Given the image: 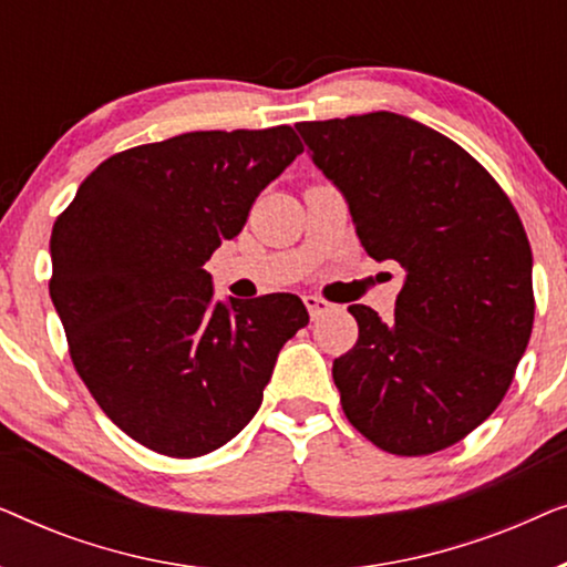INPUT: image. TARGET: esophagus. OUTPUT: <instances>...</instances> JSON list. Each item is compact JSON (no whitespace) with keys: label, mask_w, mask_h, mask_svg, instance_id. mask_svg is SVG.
I'll list each match as a JSON object with an SVG mask.
<instances>
[{"label":"esophagus","mask_w":567,"mask_h":567,"mask_svg":"<svg viewBox=\"0 0 567 567\" xmlns=\"http://www.w3.org/2000/svg\"><path fill=\"white\" fill-rule=\"evenodd\" d=\"M305 305L309 309V315H312V320H317V317L324 315V312H330V307H332L330 301H324L320 297H312V293H309V297H305Z\"/></svg>","instance_id":"esophagus-1"}]
</instances>
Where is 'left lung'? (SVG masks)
I'll use <instances>...</instances> for the list:
<instances>
[{"mask_svg":"<svg viewBox=\"0 0 567 567\" xmlns=\"http://www.w3.org/2000/svg\"><path fill=\"white\" fill-rule=\"evenodd\" d=\"M371 258L400 262L394 317L353 305L359 340L332 363L355 429L421 456L475 431L532 336V247L506 193L460 144L377 111L297 123Z\"/></svg>","mask_w":567,"mask_h":567,"instance_id":"left-lung-1","label":"left lung"}]
</instances>
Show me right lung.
Listing matches in <instances>:
<instances>
[{
    "label": "right lung",
    "mask_w": 567,
    "mask_h": 567,
    "mask_svg": "<svg viewBox=\"0 0 567 567\" xmlns=\"http://www.w3.org/2000/svg\"><path fill=\"white\" fill-rule=\"evenodd\" d=\"M301 152L291 126L136 146L84 177L53 224L49 289L76 374L152 452L200 456L235 439L309 322L293 293L216 299L204 270Z\"/></svg>",
    "instance_id": "right-lung-1"
}]
</instances>
